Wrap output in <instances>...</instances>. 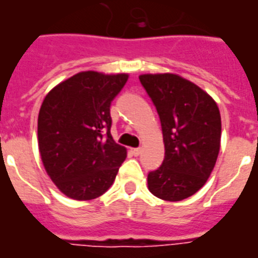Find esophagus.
Listing matches in <instances>:
<instances>
[{"label": "esophagus", "instance_id": "obj_1", "mask_svg": "<svg viewBox=\"0 0 258 258\" xmlns=\"http://www.w3.org/2000/svg\"><path fill=\"white\" fill-rule=\"evenodd\" d=\"M132 153H133L135 156H139L140 153H141V148H133V149H132Z\"/></svg>", "mask_w": 258, "mask_h": 258}]
</instances>
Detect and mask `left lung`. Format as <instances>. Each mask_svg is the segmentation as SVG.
<instances>
[{"instance_id": "left-lung-1", "label": "left lung", "mask_w": 258, "mask_h": 258, "mask_svg": "<svg viewBox=\"0 0 258 258\" xmlns=\"http://www.w3.org/2000/svg\"><path fill=\"white\" fill-rule=\"evenodd\" d=\"M140 82L160 118L164 160L148 173V188L177 202L201 189L219 153L221 114L214 99L192 82L173 74H145Z\"/></svg>"}]
</instances>
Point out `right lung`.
Segmentation results:
<instances>
[{
  "mask_svg": "<svg viewBox=\"0 0 258 258\" xmlns=\"http://www.w3.org/2000/svg\"><path fill=\"white\" fill-rule=\"evenodd\" d=\"M126 81V74L86 71L44 98L37 119L39 151L49 177L69 198L101 197L126 159V149L110 133V105Z\"/></svg>",
  "mask_w": 258,
  "mask_h": 258,
  "instance_id": "add662e5",
  "label": "right lung"
}]
</instances>
